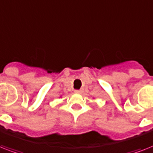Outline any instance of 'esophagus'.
I'll use <instances>...</instances> for the list:
<instances>
[{
	"mask_svg": "<svg viewBox=\"0 0 153 153\" xmlns=\"http://www.w3.org/2000/svg\"><path fill=\"white\" fill-rule=\"evenodd\" d=\"M74 93H75V94H81V91H79V90H75V91H74Z\"/></svg>",
	"mask_w": 153,
	"mask_h": 153,
	"instance_id": "esophagus-1",
	"label": "esophagus"
}]
</instances>
